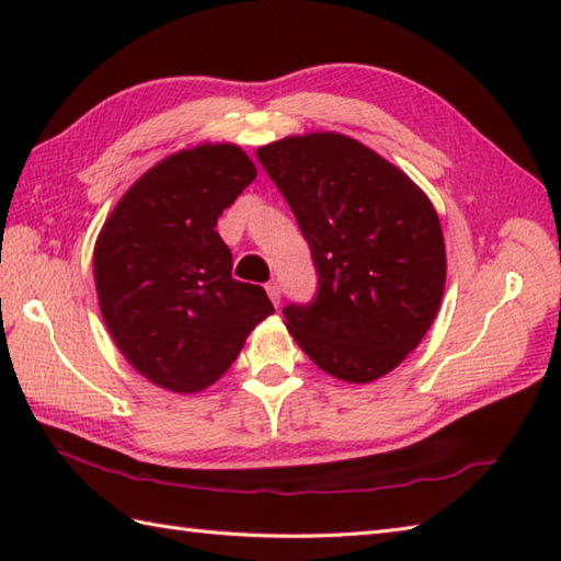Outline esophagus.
<instances>
[{"instance_id":"esophagus-1","label":"esophagus","mask_w":561,"mask_h":561,"mask_svg":"<svg viewBox=\"0 0 561 561\" xmlns=\"http://www.w3.org/2000/svg\"><path fill=\"white\" fill-rule=\"evenodd\" d=\"M265 291H267V296H270V301H272L274 306H279V301H282V289H279V284H277V282H270L267 287H265Z\"/></svg>"}]
</instances>
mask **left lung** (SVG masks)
<instances>
[{
	"label": "left lung",
	"mask_w": 561,
	"mask_h": 561,
	"mask_svg": "<svg viewBox=\"0 0 561 561\" xmlns=\"http://www.w3.org/2000/svg\"><path fill=\"white\" fill-rule=\"evenodd\" d=\"M255 153L318 270L316 301L284 308L289 335L347 383L390 374L424 340L444 299L446 243L432 199L340 133L291 135Z\"/></svg>",
	"instance_id": "8db88e82"
}]
</instances>
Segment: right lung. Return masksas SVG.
<instances>
[{"label": "right lung", "mask_w": 561, "mask_h": 561, "mask_svg": "<svg viewBox=\"0 0 561 561\" xmlns=\"http://www.w3.org/2000/svg\"><path fill=\"white\" fill-rule=\"evenodd\" d=\"M255 175L238 145L202 141L141 173L103 224L93 248L103 323L153 386L207 390L274 313L265 289L231 277L214 229Z\"/></svg>", "instance_id": "add662e5"}]
</instances>
